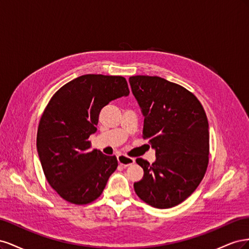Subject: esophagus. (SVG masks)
<instances>
[{
	"label": "esophagus",
	"mask_w": 249,
	"mask_h": 249,
	"mask_svg": "<svg viewBox=\"0 0 249 249\" xmlns=\"http://www.w3.org/2000/svg\"><path fill=\"white\" fill-rule=\"evenodd\" d=\"M117 161L120 165H123V166L124 167H127L130 166V165L134 164L135 163V160L133 159V158H130V157H126L124 155H119L117 156Z\"/></svg>",
	"instance_id": "obj_1"
}]
</instances>
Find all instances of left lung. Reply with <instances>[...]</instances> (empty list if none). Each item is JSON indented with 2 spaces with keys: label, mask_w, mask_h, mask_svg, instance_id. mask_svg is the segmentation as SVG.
<instances>
[{
  "label": "left lung",
  "mask_w": 249,
  "mask_h": 249,
  "mask_svg": "<svg viewBox=\"0 0 249 249\" xmlns=\"http://www.w3.org/2000/svg\"><path fill=\"white\" fill-rule=\"evenodd\" d=\"M132 92L144 116L143 138L156 152L149 164L136 159L144 175L134 183L138 196L149 206L168 209L195 191L209 163V123L193 93L160 77L134 76Z\"/></svg>",
  "instance_id": "1"
}]
</instances>
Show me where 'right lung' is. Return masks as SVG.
<instances>
[{
  "mask_svg": "<svg viewBox=\"0 0 249 249\" xmlns=\"http://www.w3.org/2000/svg\"><path fill=\"white\" fill-rule=\"evenodd\" d=\"M130 93L124 77L84 74L52 97L37 131V152L49 184L63 199L86 205L104 191L117 168L115 156L90 150L101 110Z\"/></svg>",
  "mask_w": 249,
  "mask_h": 249,
  "instance_id": "obj_1",
  "label": "right lung"
}]
</instances>
